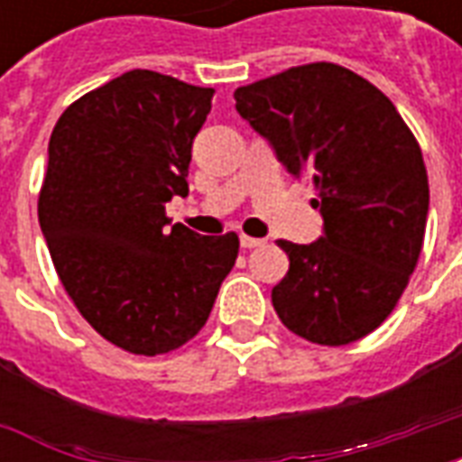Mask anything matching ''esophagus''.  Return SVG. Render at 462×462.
I'll use <instances>...</instances> for the list:
<instances>
[{"instance_id":"1","label":"esophagus","mask_w":462,"mask_h":462,"mask_svg":"<svg viewBox=\"0 0 462 462\" xmlns=\"http://www.w3.org/2000/svg\"><path fill=\"white\" fill-rule=\"evenodd\" d=\"M264 240L260 237H247V235H240V247L242 250H252V247H262Z\"/></svg>"}]
</instances>
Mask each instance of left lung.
<instances>
[{"mask_svg":"<svg viewBox=\"0 0 462 462\" xmlns=\"http://www.w3.org/2000/svg\"><path fill=\"white\" fill-rule=\"evenodd\" d=\"M237 114L294 178L317 185L324 232L280 240L287 277L272 290L282 324L324 346L381 327L423 247L428 172L396 106L354 71L307 64L235 91Z\"/></svg>","mask_w":462,"mask_h":462,"instance_id":"8db88e82","label":"left lung"}]
</instances>
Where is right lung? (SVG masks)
Listing matches in <instances>:
<instances>
[{
    "instance_id": "obj_1",
    "label": "right lung",
    "mask_w": 462,
    "mask_h": 462,
    "mask_svg": "<svg viewBox=\"0 0 462 462\" xmlns=\"http://www.w3.org/2000/svg\"><path fill=\"white\" fill-rule=\"evenodd\" d=\"M212 88L145 69L81 96L56 121L39 225L59 280L91 327L155 356L205 327L237 260L235 232L202 237L165 217L188 195Z\"/></svg>"
}]
</instances>
